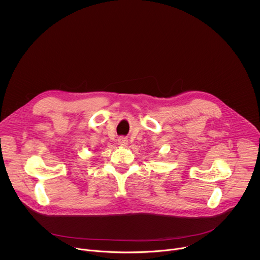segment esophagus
<instances>
[{
    "mask_svg": "<svg viewBox=\"0 0 260 260\" xmlns=\"http://www.w3.org/2000/svg\"><path fill=\"white\" fill-rule=\"evenodd\" d=\"M118 143L121 145V146H126L128 144V140L125 138V137H120L118 139Z\"/></svg>",
    "mask_w": 260,
    "mask_h": 260,
    "instance_id": "1",
    "label": "esophagus"
}]
</instances>
